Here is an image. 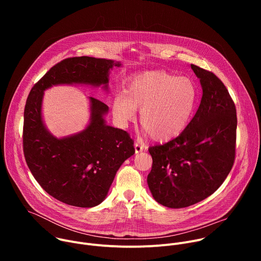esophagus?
Masks as SVG:
<instances>
[{"label":"esophagus","mask_w":261,"mask_h":261,"mask_svg":"<svg viewBox=\"0 0 261 261\" xmlns=\"http://www.w3.org/2000/svg\"><path fill=\"white\" fill-rule=\"evenodd\" d=\"M134 147H135V153H136V154H138V153H140V152L143 151V145L140 144V143H138V142H135V143H134Z\"/></svg>","instance_id":"esophagus-1"}]
</instances>
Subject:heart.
<instances>
[{
  "instance_id": "1",
  "label": "heart",
  "mask_w": 261,
  "mask_h": 261,
  "mask_svg": "<svg viewBox=\"0 0 261 261\" xmlns=\"http://www.w3.org/2000/svg\"><path fill=\"white\" fill-rule=\"evenodd\" d=\"M197 101L194 83L165 71H147L133 77L125 94L113 101L117 123L126 127L140 111V125L152 139L160 142L178 136L190 123Z\"/></svg>"
}]
</instances>
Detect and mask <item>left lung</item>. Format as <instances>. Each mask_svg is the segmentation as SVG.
Here are the masks:
<instances>
[{"label": "left lung", "instance_id": "left-lung-1", "mask_svg": "<svg viewBox=\"0 0 261 261\" xmlns=\"http://www.w3.org/2000/svg\"><path fill=\"white\" fill-rule=\"evenodd\" d=\"M202 88L195 116L174 139L148 147L153 158L147 185L157 202L181 208L212 195L230 172L236 157L237 110L213 72L191 65Z\"/></svg>", "mask_w": 261, "mask_h": 261}]
</instances>
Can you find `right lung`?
<instances>
[{
  "mask_svg": "<svg viewBox=\"0 0 261 261\" xmlns=\"http://www.w3.org/2000/svg\"><path fill=\"white\" fill-rule=\"evenodd\" d=\"M120 62L92 57L68 58L45 73L32 88L23 114L22 145L25 162L45 192L73 206L101 203L121 165L134 153L129 134L106 125L108 106L90 97L88 127L70 136L55 137L42 120L45 90L58 85L103 86L108 90L109 70Z\"/></svg>",
  "mask_w": 261,
  "mask_h": 261,
  "instance_id": "1",
  "label": "right lung"
}]
</instances>
